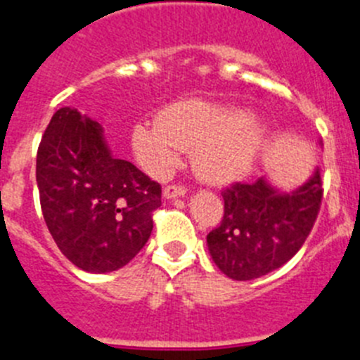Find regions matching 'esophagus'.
I'll list each match as a JSON object with an SVG mask.
<instances>
[{
	"label": "esophagus",
	"instance_id": "esophagus-1",
	"mask_svg": "<svg viewBox=\"0 0 360 360\" xmlns=\"http://www.w3.org/2000/svg\"><path fill=\"white\" fill-rule=\"evenodd\" d=\"M184 193H186V188L177 186V184L163 188V199H176V197H183Z\"/></svg>",
	"mask_w": 360,
	"mask_h": 360
}]
</instances>
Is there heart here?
Returning a JSON list of instances; mask_svg holds the SVG:
<instances>
[{"label": "heart", "mask_w": 360, "mask_h": 360, "mask_svg": "<svg viewBox=\"0 0 360 360\" xmlns=\"http://www.w3.org/2000/svg\"><path fill=\"white\" fill-rule=\"evenodd\" d=\"M270 131L250 110L213 101H179L160 113V122H140L131 147L150 176H165L181 153L193 150V169L210 184H229L247 176L266 147Z\"/></svg>", "instance_id": "1"}]
</instances>
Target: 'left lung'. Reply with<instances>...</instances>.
<instances>
[{
	"label": "left lung",
	"instance_id": "1",
	"mask_svg": "<svg viewBox=\"0 0 360 360\" xmlns=\"http://www.w3.org/2000/svg\"><path fill=\"white\" fill-rule=\"evenodd\" d=\"M321 195L318 169L293 190L268 177L231 186L224 191L221 224L206 238L214 264L234 281H252L286 264L311 233Z\"/></svg>",
	"mask_w": 360,
	"mask_h": 360
}]
</instances>
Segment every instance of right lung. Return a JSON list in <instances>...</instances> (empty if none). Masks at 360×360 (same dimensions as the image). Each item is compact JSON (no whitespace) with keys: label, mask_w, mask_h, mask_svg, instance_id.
<instances>
[{"label":"right lung","mask_w":360,"mask_h":360,"mask_svg":"<svg viewBox=\"0 0 360 360\" xmlns=\"http://www.w3.org/2000/svg\"><path fill=\"white\" fill-rule=\"evenodd\" d=\"M44 220L63 256L79 270L108 274L126 266L153 231L160 184L110 150L97 120L60 108L37 153Z\"/></svg>","instance_id":"1"}]
</instances>
